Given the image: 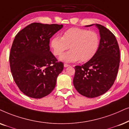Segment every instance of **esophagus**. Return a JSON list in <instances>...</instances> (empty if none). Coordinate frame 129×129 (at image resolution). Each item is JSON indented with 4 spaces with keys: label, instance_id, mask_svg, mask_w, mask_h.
I'll return each instance as SVG.
<instances>
[{
    "label": "esophagus",
    "instance_id": "34e87169",
    "mask_svg": "<svg viewBox=\"0 0 129 129\" xmlns=\"http://www.w3.org/2000/svg\"><path fill=\"white\" fill-rule=\"evenodd\" d=\"M69 64H66V63H65V64H64V68H68V67H69Z\"/></svg>",
    "mask_w": 129,
    "mask_h": 129
}]
</instances>
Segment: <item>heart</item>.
Returning <instances> with one entry per match:
<instances>
[{
  "label": "heart",
  "instance_id": "1",
  "mask_svg": "<svg viewBox=\"0 0 129 129\" xmlns=\"http://www.w3.org/2000/svg\"><path fill=\"white\" fill-rule=\"evenodd\" d=\"M100 44V38L96 32L77 28L68 29L62 37L54 36L50 42L56 56L61 55L69 46L71 50L59 58L60 60L66 63L88 61L98 51Z\"/></svg>",
  "mask_w": 129,
  "mask_h": 129
}]
</instances>
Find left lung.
I'll return each mask as SVG.
<instances>
[{"label": "left lung", "instance_id": "left-lung-1", "mask_svg": "<svg viewBox=\"0 0 129 129\" xmlns=\"http://www.w3.org/2000/svg\"><path fill=\"white\" fill-rule=\"evenodd\" d=\"M99 29L100 44L92 58L82 66H76L73 85L80 94L88 98L99 96L113 86L120 64V49L116 37L101 25L92 24Z\"/></svg>", "mask_w": 129, "mask_h": 129}]
</instances>
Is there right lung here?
Here are the masks:
<instances>
[{"label": "right lung", "mask_w": 129, "mask_h": 129, "mask_svg": "<svg viewBox=\"0 0 129 129\" xmlns=\"http://www.w3.org/2000/svg\"><path fill=\"white\" fill-rule=\"evenodd\" d=\"M63 26L32 23L14 38L9 56L11 72L19 89L29 97H44L56 86L64 65L50 51V39Z\"/></svg>", "instance_id": "add662e5"}]
</instances>
